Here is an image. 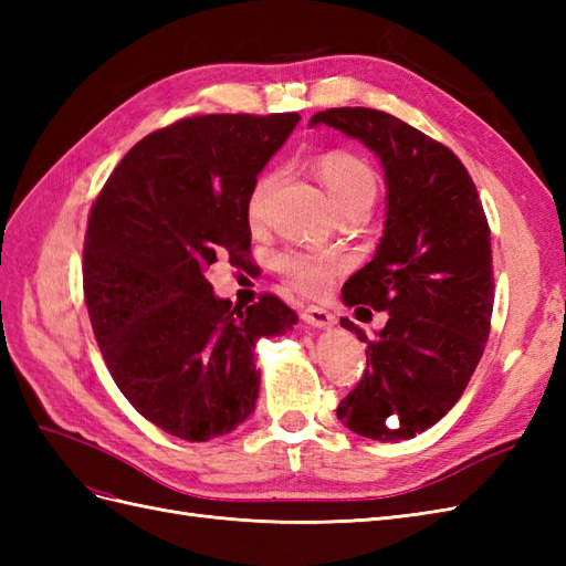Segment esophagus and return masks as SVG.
Returning <instances> with one entry per match:
<instances>
[{"mask_svg":"<svg viewBox=\"0 0 566 566\" xmlns=\"http://www.w3.org/2000/svg\"><path fill=\"white\" fill-rule=\"evenodd\" d=\"M302 318L310 325H316V328H325V325L335 323V316L331 312H325V310H321V306H314V304L304 306Z\"/></svg>","mask_w":566,"mask_h":566,"instance_id":"34e87169","label":"esophagus"}]
</instances>
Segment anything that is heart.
<instances>
[{"label":"heart","mask_w":566,"mask_h":566,"mask_svg":"<svg viewBox=\"0 0 566 566\" xmlns=\"http://www.w3.org/2000/svg\"><path fill=\"white\" fill-rule=\"evenodd\" d=\"M316 172L321 184L328 191L335 208L352 210L364 208V205H373L375 196H378V177H375L373 167L361 160L354 153L347 150H331L318 158ZM281 186V172L271 169L254 181L250 198H248V217L252 224H262L269 205L276 196ZM276 271L293 287L302 290L306 295H321L331 287L335 273L339 271V264L328 256H321L314 252L304 250H283L276 256Z\"/></svg>","instance_id":"b5f03b06"}]
</instances>
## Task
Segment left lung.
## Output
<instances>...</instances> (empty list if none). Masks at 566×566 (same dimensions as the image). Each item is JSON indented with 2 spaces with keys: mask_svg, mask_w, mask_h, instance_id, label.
Instances as JSON below:
<instances>
[{
  "mask_svg": "<svg viewBox=\"0 0 566 566\" xmlns=\"http://www.w3.org/2000/svg\"><path fill=\"white\" fill-rule=\"evenodd\" d=\"M361 139L387 179L385 235L373 260L342 287L349 306L389 312L366 342V370L337 406L352 432L410 439L439 422L484 354L493 312L491 229L476 186L455 153L375 108H328L312 125Z\"/></svg>",
  "mask_w": 566,
  "mask_h": 566,
  "instance_id": "obj_1",
  "label": "left lung"
}]
</instances>
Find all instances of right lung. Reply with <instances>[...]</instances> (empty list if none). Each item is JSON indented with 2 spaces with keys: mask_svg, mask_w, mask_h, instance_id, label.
I'll return each instance as SVG.
<instances>
[{
  "mask_svg": "<svg viewBox=\"0 0 566 566\" xmlns=\"http://www.w3.org/2000/svg\"><path fill=\"white\" fill-rule=\"evenodd\" d=\"M297 113L193 115L144 136L101 188L82 283L117 389L167 434L210 441L254 410V342L297 314L271 293L233 306L205 279L250 256L248 198Z\"/></svg>",
  "mask_w": 566,
  "mask_h": 566,
  "instance_id": "1",
  "label": "right lung"
}]
</instances>
